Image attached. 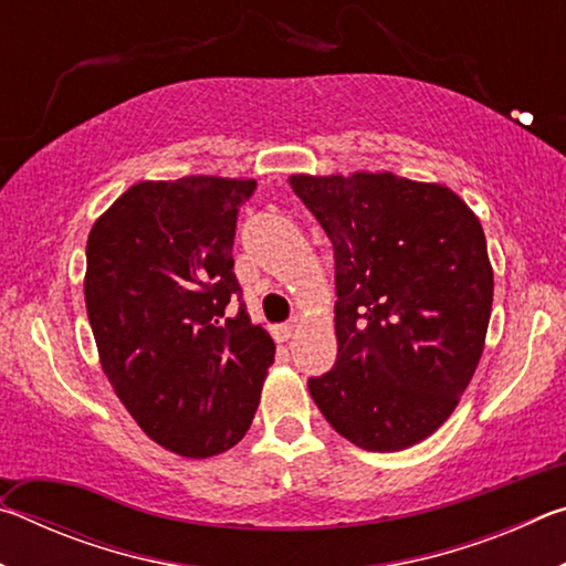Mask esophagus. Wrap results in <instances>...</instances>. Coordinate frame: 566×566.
Masks as SVG:
<instances>
[{
  "instance_id": "obj_1",
  "label": "esophagus",
  "mask_w": 566,
  "mask_h": 566,
  "mask_svg": "<svg viewBox=\"0 0 566 566\" xmlns=\"http://www.w3.org/2000/svg\"><path fill=\"white\" fill-rule=\"evenodd\" d=\"M292 332H294V324L292 322H284V324H276V327L272 329V337L276 342H286V339L292 337Z\"/></svg>"
}]
</instances>
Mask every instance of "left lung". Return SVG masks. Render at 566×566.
I'll list each match as a JSON object with an SVG mask.
<instances>
[{"mask_svg":"<svg viewBox=\"0 0 566 566\" xmlns=\"http://www.w3.org/2000/svg\"><path fill=\"white\" fill-rule=\"evenodd\" d=\"M290 185L334 247L337 361L310 395L367 452L417 444L482 357L494 294L482 224L454 191L389 171Z\"/></svg>","mask_w":566,"mask_h":566,"instance_id":"8db88e82","label":"left lung"}]
</instances>
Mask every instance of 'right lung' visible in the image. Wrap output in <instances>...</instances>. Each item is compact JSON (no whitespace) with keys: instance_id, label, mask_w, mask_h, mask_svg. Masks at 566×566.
I'll use <instances>...</instances> for the list:
<instances>
[{"instance_id":"add662e5","label":"right lung","mask_w":566,"mask_h":566,"mask_svg":"<svg viewBox=\"0 0 566 566\" xmlns=\"http://www.w3.org/2000/svg\"><path fill=\"white\" fill-rule=\"evenodd\" d=\"M254 189V179L139 181L87 239L84 300L104 375L145 434L181 457L222 454L244 437L274 361L232 260Z\"/></svg>"}]
</instances>
